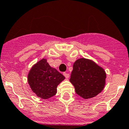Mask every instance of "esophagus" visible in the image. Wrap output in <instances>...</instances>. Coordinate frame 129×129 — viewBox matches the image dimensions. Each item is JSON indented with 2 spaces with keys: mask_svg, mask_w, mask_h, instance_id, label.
Instances as JSON below:
<instances>
[{
  "mask_svg": "<svg viewBox=\"0 0 129 129\" xmlns=\"http://www.w3.org/2000/svg\"><path fill=\"white\" fill-rule=\"evenodd\" d=\"M63 74V75L65 76V77H66V78H69V77H70V75H69V74H67V73H66V72H64Z\"/></svg>",
  "mask_w": 129,
  "mask_h": 129,
  "instance_id": "obj_1",
  "label": "esophagus"
}]
</instances>
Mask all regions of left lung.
Returning <instances> with one entry per match:
<instances>
[{
	"label": "left lung",
	"instance_id": "left-lung-1",
	"mask_svg": "<svg viewBox=\"0 0 129 129\" xmlns=\"http://www.w3.org/2000/svg\"><path fill=\"white\" fill-rule=\"evenodd\" d=\"M106 74L94 61L81 58L73 66L70 82L75 87L76 93L84 99L97 96L104 89Z\"/></svg>",
	"mask_w": 129,
	"mask_h": 129
}]
</instances>
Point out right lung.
<instances>
[{
	"mask_svg": "<svg viewBox=\"0 0 129 129\" xmlns=\"http://www.w3.org/2000/svg\"><path fill=\"white\" fill-rule=\"evenodd\" d=\"M64 79V76L49 66L46 59L34 65L28 75V82L33 92L42 99L55 95L58 85Z\"/></svg>",
	"mask_w": 129,
	"mask_h": 129,
	"instance_id": "obj_1",
	"label": "right lung"
}]
</instances>
